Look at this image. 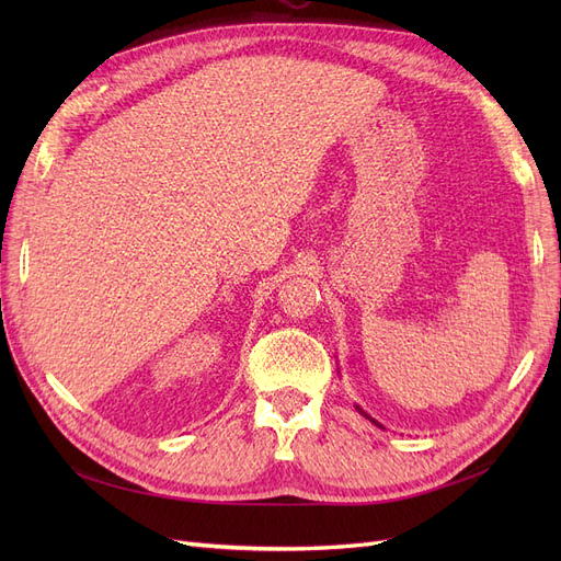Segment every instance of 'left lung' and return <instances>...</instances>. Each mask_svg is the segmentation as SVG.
<instances>
[{
  "label": "left lung",
  "instance_id": "8db88e82",
  "mask_svg": "<svg viewBox=\"0 0 561 561\" xmlns=\"http://www.w3.org/2000/svg\"><path fill=\"white\" fill-rule=\"evenodd\" d=\"M355 410H358V412H360V414H363V416H365V419H369V421H371V423H375V426H379V428H383V426H381V423H379V421H377V419H371V416H369V414H367V412H365V410H363V407H358V404H355Z\"/></svg>",
  "mask_w": 561,
  "mask_h": 561
}]
</instances>
